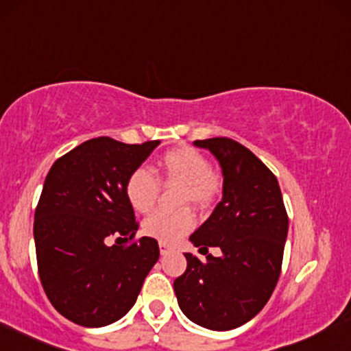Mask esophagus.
<instances>
[{"instance_id": "esophagus-1", "label": "esophagus", "mask_w": 351, "mask_h": 351, "mask_svg": "<svg viewBox=\"0 0 351 351\" xmlns=\"http://www.w3.org/2000/svg\"><path fill=\"white\" fill-rule=\"evenodd\" d=\"M170 252H173V248L170 247V245H167L165 242H160V253H162V255H168Z\"/></svg>"}]
</instances>
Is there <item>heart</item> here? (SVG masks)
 <instances>
[{"mask_svg": "<svg viewBox=\"0 0 351 351\" xmlns=\"http://www.w3.org/2000/svg\"><path fill=\"white\" fill-rule=\"evenodd\" d=\"M157 173L162 181L181 183V202H193L197 208H208L222 189V178L209 167L208 158L188 145L175 147L160 155ZM160 180L149 168H137L125 183V196L137 213H149L157 202ZM194 216L189 209L157 210L143 222V232L160 242L173 243L193 229Z\"/></svg>", "mask_w": 351, "mask_h": 351, "instance_id": "1", "label": "heart"}]
</instances>
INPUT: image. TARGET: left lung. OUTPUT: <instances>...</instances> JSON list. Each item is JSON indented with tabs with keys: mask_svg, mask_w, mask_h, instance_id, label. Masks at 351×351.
I'll list each match as a JSON object with an SVG mask.
<instances>
[{
	"mask_svg": "<svg viewBox=\"0 0 351 351\" xmlns=\"http://www.w3.org/2000/svg\"><path fill=\"white\" fill-rule=\"evenodd\" d=\"M219 160L222 201L189 237L206 261L184 253L186 271L173 282L180 309L210 330H232L263 309L280 280L288 213L276 176L242 143L227 137L196 141Z\"/></svg>",
	"mask_w": 351,
	"mask_h": 351,
	"instance_id": "left-lung-1",
	"label": "left lung"
}]
</instances>
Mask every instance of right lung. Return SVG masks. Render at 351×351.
<instances>
[{"mask_svg": "<svg viewBox=\"0 0 351 351\" xmlns=\"http://www.w3.org/2000/svg\"><path fill=\"white\" fill-rule=\"evenodd\" d=\"M158 143L91 138L45 176L34 216L37 268L49 301L71 322L104 327L124 317L157 263V240H134L138 222L125 183Z\"/></svg>", "mask_w": 351, "mask_h": 351, "instance_id": "1", "label": "right lung"}]
</instances>
